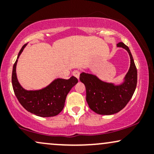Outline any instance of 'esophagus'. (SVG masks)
Wrapping results in <instances>:
<instances>
[{
  "label": "esophagus",
  "mask_w": 154,
  "mask_h": 154,
  "mask_svg": "<svg viewBox=\"0 0 154 154\" xmlns=\"http://www.w3.org/2000/svg\"><path fill=\"white\" fill-rule=\"evenodd\" d=\"M72 75H73L76 78H77L79 79V75H80V72L79 71H77V70H75V71L73 72V73H72Z\"/></svg>",
  "instance_id": "34e87169"
}]
</instances>
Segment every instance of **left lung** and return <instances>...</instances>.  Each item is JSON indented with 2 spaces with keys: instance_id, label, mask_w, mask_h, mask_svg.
<instances>
[{
  "instance_id": "1",
  "label": "left lung",
  "mask_w": 154,
  "mask_h": 154,
  "mask_svg": "<svg viewBox=\"0 0 154 154\" xmlns=\"http://www.w3.org/2000/svg\"><path fill=\"white\" fill-rule=\"evenodd\" d=\"M117 46L126 49L130 56V69L122 85L114 86L102 82L95 76L89 74L82 73L79 76V80L85 86L86 100L90 109L101 115H111L123 109L131 99L137 85V68L131 52L122 42L117 44Z\"/></svg>"
}]
</instances>
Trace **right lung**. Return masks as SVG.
Returning a JSON list of instances; mask_svg holds the SVG:
<instances>
[{
	"instance_id": "right-lung-1",
	"label": "right lung",
	"mask_w": 154,
	"mask_h": 154,
	"mask_svg": "<svg viewBox=\"0 0 154 154\" xmlns=\"http://www.w3.org/2000/svg\"><path fill=\"white\" fill-rule=\"evenodd\" d=\"M26 44L23 45L18 54L24 50ZM15 61L12 71L11 82L16 97L26 111L42 117L54 116L59 114L63 109L66 95L72 88L78 82L75 77L69 79H57L48 87L40 91H27L23 89L17 80L16 75Z\"/></svg>"
}]
</instances>
